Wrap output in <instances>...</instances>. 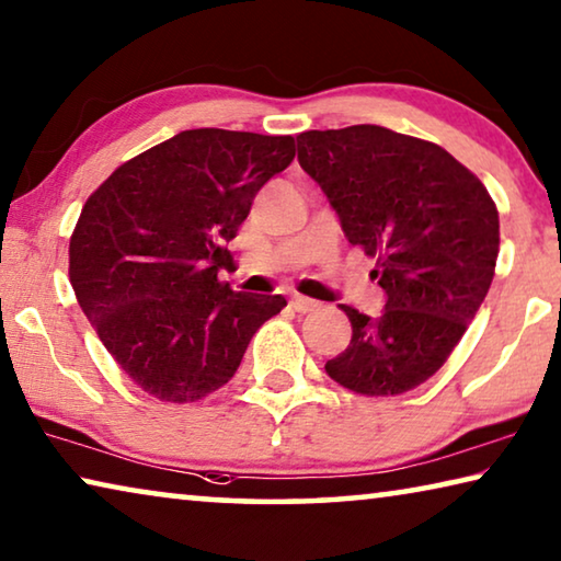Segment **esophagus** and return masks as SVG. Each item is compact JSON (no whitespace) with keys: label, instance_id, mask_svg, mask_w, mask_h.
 I'll return each mask as SVG.
<instances>
[{"label":"esophagus","instance_id":"34e87169","mask_svg":"<svg viewBox=\"0 0 561 561\" xmlns=\"http://www.w3.org/2000/svg\"><path fill=\"white\" fill-rule=\"evenodd\" d=\"M290 306L296 308L298 313H310V310H316L321 304H318V300H313V298H306V296H293Z\"/></svg>","mask_w":561,"mask_h":561}]
</instances>
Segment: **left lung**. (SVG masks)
Masks as SVG:
<instances>
[{"instance_id": "1", "label": "left lung", "mask_w": 561, "mask_h": 561, "mask_svg": "<svg viewBox=\"0 0 561 561\" xmlns=\"http://www.w3.org/2000/svg\"><path fill=\"white\" fill-rule=\"evenodd\" d=\"M298 162L321 185L351 245L376 255L386 306H343L351 343L325 374L364 396L416 389L444 366L484 304L499 213L481 180L434 142L381 125L308 130Z\"/></svg>"}]
</instances>
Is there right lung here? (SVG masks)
<instances>
[{"instance_id":"right-lung-1","label":"right lung","mask_w":561,"mask_h":561,"mask_svg":"<svg viewBox=\"0 0 561 561\" xmlns=\"http://www.w3.org/2000/svg\"><path fill=\"white\" fill-rule=\"evenodd\" d=\"M293 158L290 135L185 130L119 165L84 203L70 240L77 304L154 399L218 391L286 306L236 293L218 273L253 197Z\"/></svg>"}]
</instances>
